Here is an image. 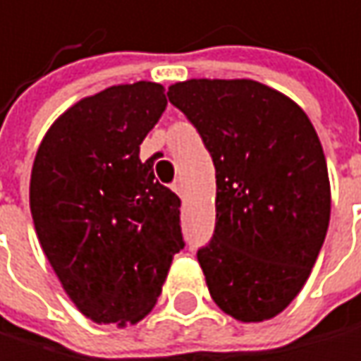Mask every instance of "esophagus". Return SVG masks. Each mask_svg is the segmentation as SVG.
<instances>
[{"label": "esophagus", "mask_w": 361, "mask_h": 361, "mask_svg": "<svg viewBox=\"0 0 361 361\" xmlns=\"http://www.w3.org/2000/svg\"><path fill=\"white\" fill-rule=\"evenodd\" d=\"M172 191H174V193H178V195H183V193H185V185H183V180H180V178L172 183Z\"/></svg>", "instance_id": "34e87169"}]
</instances>
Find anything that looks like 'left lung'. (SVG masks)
<instances>
[{
  "label": "left lung",
  "instance_id": "1",
  "mask_svg": "<svg viewBox=\"0 0 361 361\" xmlns=\"http://www.w3.org/2000/svg\"><path fill=\"white\" fill-rule=\"evenodd\" d=\"M168 99L214 164L216 221L197 249L208 291L234 319L279 314L314 266L330 223L326 155L304 110L255 80H185Z\"/></svg>",
  "mask_w": 361,
  "mask_h": 361
}]
</instances>
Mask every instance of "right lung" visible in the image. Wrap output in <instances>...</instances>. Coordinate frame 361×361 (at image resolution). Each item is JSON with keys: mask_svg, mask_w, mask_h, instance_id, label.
I'll return each instance as SVG.
<instances>
[{"mask_svg": "<svg viewBox=\"0 0 361 361\" xmlns=\"http://www.w3.org/2000/svg\"><path fill=\"white\" fill-rule=\"evenodd\" d=\"M168 106L164 87L104 89L44 136L29 185L42 251L66 293L95 324H138L185 249L180 197L155 180L140 145Z\"/></svg>", "mask_w": 361, "mask_h": 361, "instance_id": "obj_1", "label": "right lung"}]
</instances>
